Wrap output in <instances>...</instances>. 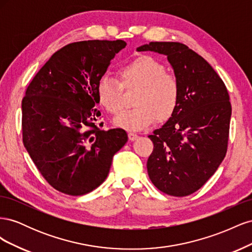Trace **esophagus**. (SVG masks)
<instances>
[{"label":"esophagus","instance_id":"1","mask_svg":"<svg viewBox=\"0 0 252 252\" xmlns=\"http://www.w3.org/2000/svg\"><path fill=\"white\" fill-rule=\"evenodd\" d=\"M128 138H129V140L130 141H134V140H136L139 138V135L136 134L135 132H133V131H129L128 132Z\"/></svg>","mask_w":252,"mask_h":252}]
</instances>
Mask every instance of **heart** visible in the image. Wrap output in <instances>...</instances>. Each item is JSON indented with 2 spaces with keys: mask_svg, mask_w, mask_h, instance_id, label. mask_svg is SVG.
<instances>
[{
  "mask_svg": "<svg viewBox=\"0 0 252 252\" xmlns=\"http://www.w3.org/2000/svg\"><path fill=\"white\" fill-rule=\"evenodd\" d=\"M119 80L111 74H102L96 84L98 103L111 114H118L123 107V88H139L133 104L135 107L124 110L114 119L122 128L141 130L156 119L168 121L178 108L180 84L177 78L166 72L165 66L150 56H140L122 65Z\"/></svg>",
  "mask_w": 252,
  "mask_h": 252,
  "instance_id": "obj_1",
  "label": "heart"
}]
</instances>
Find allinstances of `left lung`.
Returning a JSON list of instances; mask_svg holds the SVG:
<instances>
[{"label":"left lung","instance_id":"left-lung-1","mask_svg":"<svg viewBox=\"0 0 252 252\" xmlns=\"http://www.w3.org/2000/svg\"><path fill=\"white\" fill-rule=\"evenodd\" d=\"M139 51L167 56L180 84L173 116L148 138L149 179L158 190L186 196L199 190L224 159L229 138L231 104L223 80L210 64L178 42H150Z\"/></svg>","mask_w":252,"mask_h":252}]
</instances>
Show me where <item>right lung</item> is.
I'll list each match as a JSON object with an SVG mask.
<instances>
[{
  "instance_id": "right-lung-1",
  "label": "right lung",
  "mask_w": 252,
  "mask_h": 252,
  "mask_svg": "<svg viewBox=\"0 0 252 252\" xmlns=\"http://www.w3.org/2000/svg\"><path fill=\"white\" fill-rule=\"evenodd\" d=\"M126 43L93 40L53 53L22 100L23 143L48 184L83 195L107 178L113 156L128 140L122 128L98 129L96 84Z\"/></svg>"
}]
</instances>
